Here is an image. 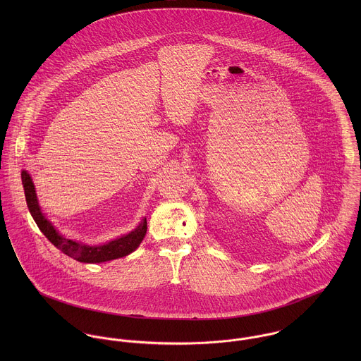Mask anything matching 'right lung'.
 Returning <instances> with one entry per match:
<instances>
[{"label": "right lung", "mask_w": 361, "mask_h": 361, "mask_svg": "<svg viewBox=\"0 0 361 361\" xmlns=\"http://www.w3.org/2000/svg\"><path fill=\"white\" fill-rule=\"evenodd\" d=\"M22 185L25 189V197H26L27 208H29L35 222L37 224L39 229L44 233V236L51 242L56 249H59L63 255L75 258L76 261L86 262V264H97V262H105V261L125 257V256L133 253L146 236L147 219L143 218L142 222L132 232L122 235L121 238H116L114 240H109L104 245L92 246V245H86L79 240L68 239V238L62 236L54 228V225L43 214L42 207L37 200V195H36V189H35L32 176L25 169L22 171Z\"/></svg>", "instance_id": "add662e5"}]
</instances>
